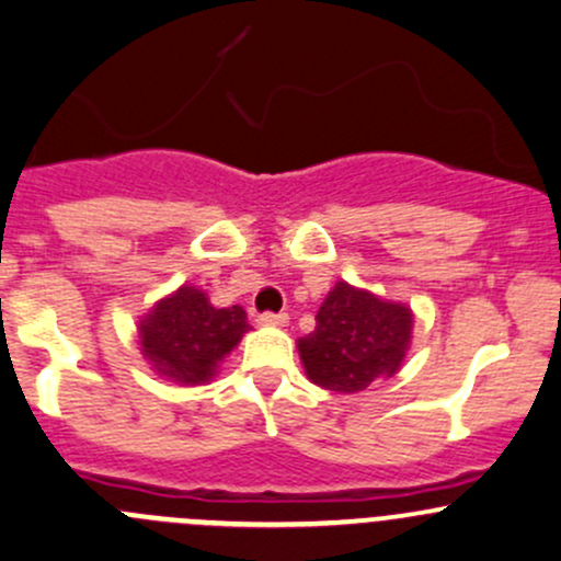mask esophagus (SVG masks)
Listing matches in <instances>:
<instances>
[{"instance_id":"34e87169","label":"esophagus","mask_w":561,"mask_h":561,"mask_svg":"<svg viewBox=\"0 0 561 561\" xmlns=\"http://www.w3.org/2000/svg\"><path fill=\"white\" fill-rule=\"evenodd\" d=\"M257 322H261V325H285L287 314L285 311H279V314H274V311H263V314H257Z\"/></svg>"}]
</instances>
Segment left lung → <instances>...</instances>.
<instances>
[{"mask_svg":"<svg viewBox=\"0 0 561 561\" xmlns=\"http://www.w3.org/2000/svg\"><path fill=\"white\" fill-rule=\"evenodd\" d=\"M411 328L414 314L403 304L339 282L317 311V328L298 341V352L314 385L352 394L398 374Z\"/></svg>","mask_w":561,"mask_h":561,"instance_id":"obj_1","label":"left lung"}]
</instances>
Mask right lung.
I'll return each instance as SVG.
<instances>
[{
  "instance_id": "add662e5",
  "label": "right lung",
  "mask_w": 561,
  "mask_h": 561,
  "mask_svg": "<svg viewBox=\"0 0 561 561\" xmlns=\"http://www.w3.org/2000/svg\"><path fill=\"white\" fill-rule=\"evenodd\" d=\"M250 330L241 306L215 309L196 287H180L141 320V352L176 385H204Z\"/></svg>"
}]
</instances>
